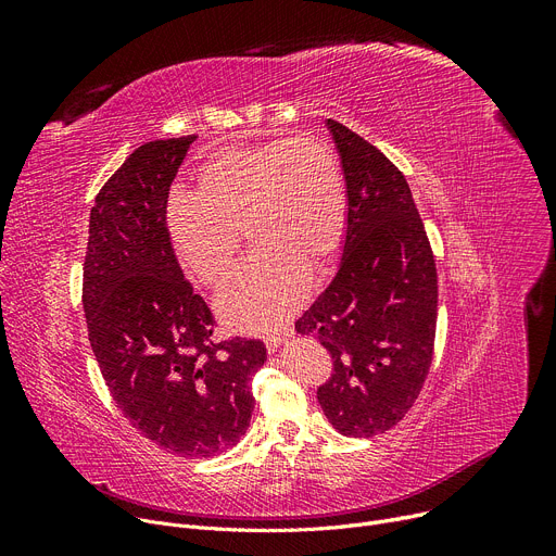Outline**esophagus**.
<instances>
[{
    "mask_svg": "<svg viewBox=\"0 0 556 556\" xmlns=\"http://www.w3.org/2000/svg\"><path fill=\"white\" fill-rule=\"evenodd\" d=\"M293 329H283V331H279V333H273V336H266V338H263V342H266V346H268V352H277V349H279V344L281 342H286L288 338H293Z\"/></svg>",
    "mask_w": 556,
    "mask_h": 556,
    "instance_id": "obj_1",
    "label": "esophagus"
}]
</instances>
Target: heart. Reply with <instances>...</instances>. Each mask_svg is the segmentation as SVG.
<instances>
[{
  "mask_svg": "<svg viewBox=\"0 0 556 556\" xmlns=\"http://www.w3.org/2000/svg\"><path fill=\"white\" fill-rule=\"evenodd\" d=\"M349 198L333 146L313 135L231 146L198 166L195 193H173L166 229L175 254L207 286H220L241 250L256 245L218 295L233 329H277L306 298L308 268L344 241Z\"/></svg>",
  "mask_w": 556,
  "mask_h": 556,
  "instance_id": "obj_1",
  "label": "heart"
}]
</instances>
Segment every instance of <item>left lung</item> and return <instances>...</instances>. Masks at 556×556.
Segmentation results:
<instances>
[{"instance_id":"left-lung-1","label":"left lung","mask_w":556,"mask_h":556,"mask_svg":"<svg viewBox=\"0 0 556 556\" xmlns=\"http://www.w3.org/2000/svg\"><path fill=\"white\" fill-rule=\"evenodd\" d=\"M346 182L349 220L333 281L295 323L319 340L333 374L317 388L344 437L396 426L432 363L437 268L403 173L367 139L327 119Z\"/></svg>"}]
</instances>
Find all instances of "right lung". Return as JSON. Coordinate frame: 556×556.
<instances>
[{
	"label": "right lung",
	"instance_id": "1",
	"mask_svg": "<svg viewBox=\"0 0 556 556\" xmlns=\"http://www.w3.org/2000/svg\"><path fill=\"white\" fill-rule=\"evenodd\" d=\"M195 139L149 141L119 166L94 200L83 263L87 336L116 407L187 459L239 444L266 363L261 340H214L216 319L168 239V189Z\"/></svg>",
	"mask_w": 556,
	"mask_h": 556
}]
</instances>
